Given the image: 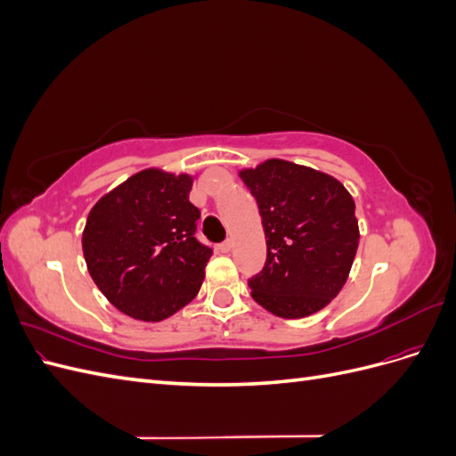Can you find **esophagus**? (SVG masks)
Segmentation results:
<instances>
[{"label": "esophagus", "instance_id": "obj_1", "mask_svg": "<svg viewBox=\"0 0 456 456\" xmlns=\"http://www.w3.org/2000/svg\"><path fill=\"white\" fill-rule=\"evenodd\" d=\"M216 249L220 251V253H230L232 251V241L228 240V241H224V243H220Z\"/></svg>", "mask_w": 456, "mask_h": 456}]
</instances>
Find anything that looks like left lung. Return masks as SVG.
<instances>
[{
    "mask_svg": "<svg viewBox=\"0 0 456 456\" xmlns=\"http://www.w3.org/2000/svg\"><path fill=\"white\" fill-rule=\"evenodd\" d=\"M266 233V265L249 280L258 305L285 320L325 308L348 280L360 226L335 176L285 159L241 169Z\"/></svg>",
    "mask_w": 456,
    "mask_h": 456,
    "instance_id": "1",
    "label": "left lung"
}]
</instances>
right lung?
<instances>
[{"instance_id": "add662e5", "label": "right lung", "mask_w": 456, "mask_h": 456, "mask_svg": "<svg viewBox=\"0 0 456 456\" xmlns=\"http://www.w3.org/2000/svg\"><path fill=\"white\" fill-rule=\"evenodd\" d=\"M194 181L150 167L89 211L81 236L87 270L110 305L133 320L163 322L200 293L213 251L194 236Z\"/></svg>"}]
</instances>
